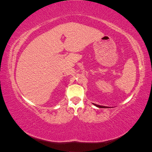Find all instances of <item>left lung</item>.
<instances>
[{
    "instance_id": "1",
    "label": "left lung",
    "mask_w": 152,
    "mask_h": 152,
    "mask_svg": "<svg viewBox=\"0 0 152 152\" xmlns=\"http://www.w3.org/2000/svg\"><path fill=\"white\" fill-rule=\"evenodd\" d=\"M93 104L94 105H95L96 107H98V108H109V107H104V106H101V105H98V104H94V103H93Z\"/></svg>"
}]
</instances>
